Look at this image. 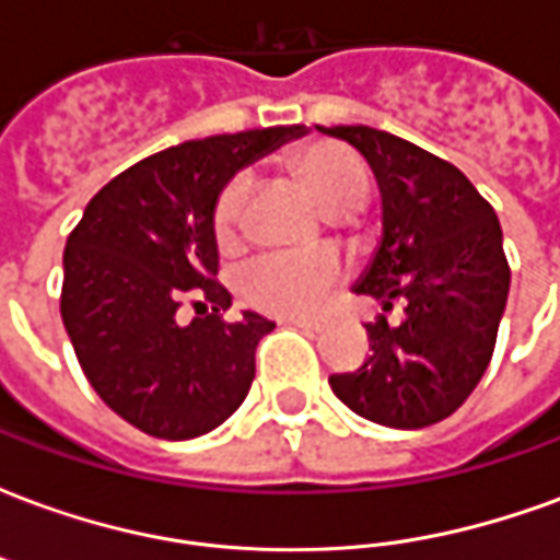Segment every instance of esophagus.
<instances>
[{
  "mask_svg": "<svg viewBox=\"0 0 560 560\" xmlns=\"http://www.w3.org/2000/svg\"><path fill=\"white\" fill-rule=\"evenodd\" d=\"M281 324H291V327H300L305 329V332H320V329L327 327L320 317H284Z\"/></svg>",
  "mask_w": 560,
  "mask_h": 560,
  "instance_id": "34e87169",
  "label": "esophagus"
}]
</instances>
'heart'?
I'll list each match as a JSON object with an SVG mask.
<instances>
[{
  "label": "heart",
  "instance_id": "1",
  "mask_svg": "<svg viewBox=\"0 0 560 560\" xmlns=\"http://www.w3.org/2000/svg\"><path fill=\"white\" fill-rule=\"evenodd\" d=\"M296 173L320 207L339 215L365 203L369 179L360 161L336 143H315L296 155ZM252 179L240 173L221 188L212 207V233L219 245H233L243 231V209ZM341 264L327 252H272L252 260L240 276V293L248 305L272 315H315L339 281Z\"/></svg>",
  "mask_w": 560,
  "mask_h": 560
}]
</instances>
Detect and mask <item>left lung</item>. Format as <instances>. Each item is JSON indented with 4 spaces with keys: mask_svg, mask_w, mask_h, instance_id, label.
<instances>
[{
    "mask_svg": "<svg viewBox=\"0 0 560 560\" xmlns=\"http://www.w3.org/2000/svg\"><path fill=\"white\" fill-rule=\"evenodd\" d=\"M351 143L375 173L384 233L357 293L405 317L369 324V360L329 377L353 413L389 429L441 422L468 399L492 360L510 293L494 209L450 161L369 126L320 128Z\"/></svg>",
    "mask_w": 560,
    "mask_h": 560,
    "instance_id": "left-lung-1",
    "label": "left lung"
}]
</instances>
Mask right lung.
I'll return each instance as SVG.
<instances>
[{
  "label": "right lung",
  "instance_id": "1",
  "mask_svg": "<svg viewBox=\"0 0 560 560\" xmlns=\"http://www.w3.org/2000/svg\"><path fill=\"white\" fill-rule=\"evenodd\" d=\"M303 126L185 140L138 161L92 197L62 257V324L104 405L140 432L188 441L228 420L255 381L257 312L224 320L212 207L233 173ZM185 299L191 325L178 320Z\"/></svg>",
  "mask_w": 560,
  "mask_h": 560
}]
</instances>
